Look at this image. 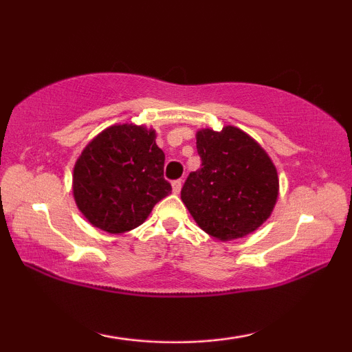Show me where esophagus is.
<instances>
[{
  "instance_id": "obj_1",
  "label": "esophagus",
  "mask_w": 352,
  "mask_h": 352,
  "mask_svg": "<svg viewBox=\"0 0 352 352\" xmlns=\"http://www.w3.org/2000/svg\"><path fill=\"white\" fill-rule=\"evenodd\" d=\"M173 192H175V194H179L181 192V187H182V181L181 179H176V181H173Z\"/></svg>"
}]
</instances>
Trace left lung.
Returning a JSON list of instances; mask_svg holds the SVG:
<instances>
[{"label":"left lung","instance_id":"8db88e82","mask_svg":"<svg viewBox=\"0 0 352 352\" xmlns=\"http://www.w3.org/2000/svg\"><path fill=\"white\" fill-rule=\"evenodd\" d=\"M201 166L182 186L195 223L218 240L245 237L269 216L278 197L277 170L266 151L235 126L197 131Z\"/></svg>","mask_w":352,"mask_h":352}]
</instances>
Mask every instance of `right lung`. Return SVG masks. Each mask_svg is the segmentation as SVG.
I'll use <instances>...</instances> for the list:
<instances>
[{
	"instance_id": "obj_1",
	"label": "right lung",
	"mask_w": 352,
	"mask_h": 352,
	"mask_svg": "<svg viewBox=\"0 0 352 352\" xmlns=\"http://www.w3.org/2000/svg\"><path fill=\"white\" fill-rule=\"evenodd\" d=\"M163 166L165 153L155 144L153 129L113 124L99 133L75 163L76 206L94 228L109 234L128 232L171 194Z\"/></svg>"
}]
</instances>
